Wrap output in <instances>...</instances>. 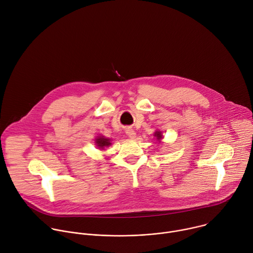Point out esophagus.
Returning <instances> with one entry per match:
<instances>
[{
  "label": "esophagus",
  "mask_w": 253,
  "mask_h": 253,
  "mask_svg": "<svg viewBox=\"0 0 253 253\" xmlns=\"http://www.w3.org/2000/svg\"><path fill=\"white\" fill-rule=\"evenodd\" d=\"M126 133L127 136L130 137V138H134V137L136 136L135 131H134L133 129H131V128H126Z\"/></svg>",
  "instance_id": "1"
}]
</instances>
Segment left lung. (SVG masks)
<instances>
[{
  "mask_svg": "<svg viewBox=\"0 0 253 253\" xmlns=\"http://www.w3.org/2000/svg\"><path fill=\"white\" fill-rule=\"evenodd\" d=\"M154 135L157 137V139H158V140H161V139L163 138V134H162V131H160V130L156 131Z\"/></svg>",
  "mask_w": 253,
  "mask_h": 253,
  "instance_id": "obj_1",
  "label": "left lung"
}]
</instances>
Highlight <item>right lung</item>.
<instances>
[{"label": "right lung", "instance_id": "right-lung-1", "mask_svg": "<svg viewBox=\"0 0 253 253\" xmlns=\"http://www.w3.org/2000/svg\"><path fill=\"white\" fill-rule=\"evenodd\" d=\"M95 144H96V146L98 148L104 150L106 147L110 146L112 144V142H111L110 138H107V137H105L103 135H100V136H97L95 138Z\"/></svg>", "mask_w": 253, "mask_h": 253}]
</instances>
